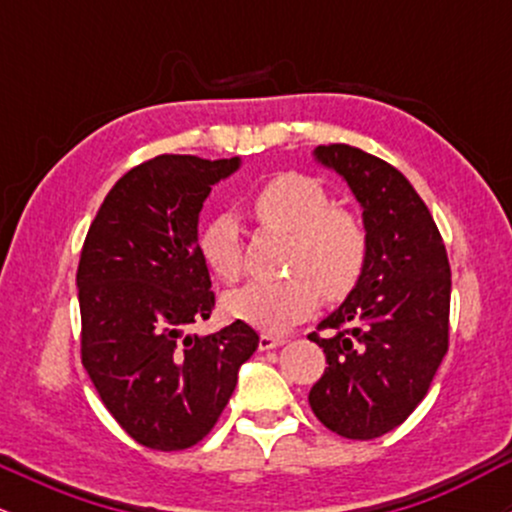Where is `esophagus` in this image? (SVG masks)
Listing matches in <instances>:
<instances>
[{"mask_svg": "<svg viewBox=\"0 0 512 512\" xmlns=\"http://www.w3.org/2000/svg\"><path fill=\"white\" fill-rule=\"evenodd\" d=\"M286 339L279 337V334H260V351L276 349V346H284Z\"/></svg>", "mask_w": 512, "mask_h": 512, "instance_id": "esophagus-1", "label": "esophagus"}]
</instances>
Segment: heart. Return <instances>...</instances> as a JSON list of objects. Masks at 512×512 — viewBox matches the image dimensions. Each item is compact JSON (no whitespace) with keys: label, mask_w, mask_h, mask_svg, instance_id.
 <instances>
[{"label":"heart","mask_w":512,"mask_h":512,"mask_svg":"<svg viewBox=\"0 0 512 512\" xmlns=\"http://www.w3.org/2000/svg\"><path fill=\"white\" fill-rule=\"evenodd\" d=\"M252 214L264 226L291 233L286 272L279 281H250L226 293L223 310L257 330L281 332L317 308L320 293L339 301L361 279L366 233L354 216L330 209L327 192L303 175H276L252 197ZM199 252L216 276L236 281L243 272L238 223L216 216L199 238Z\"/></svg>","instance_id":"1"}]
</instances>
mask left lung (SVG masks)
<instances>
[{
	"mask_svg": "<svg viewBox=\"0 0 512 512\" xmlns=\"http://www.w3.org/2000/svg\"><path fill=\"white\" fill-rule=\"evenodd\" d=\"M313 156L361 204L366 264L317 325L327 334H308L327 356L308 402L330 431L370 440L407 419L448 354V252L424 199L383 158L346 144L317 146Z\"/></svg>",
	"mask_w": 512,
	"mask_h": 512,
	"instance_id": "obj_1",
	"label": "left lung"
}]
</instances>
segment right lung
<instances>
[{"mask_svg":"<svg viewBox=\"0 0 512 512\" xmlns=\"http://www.w3.org/2000/svg\"><path fill=\"white\" fill-rule=\"evenodd\" d=\"M240 158L156 156L115 182L81 250V363L115 421L151 450H185L214 428L260 337L209 320L214 291L199 211Z\"/></svg>","mask_w":512,"mask_h":512,"instance_id":"obj_1","label":"right lung"}]
</instances>
